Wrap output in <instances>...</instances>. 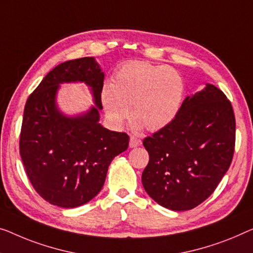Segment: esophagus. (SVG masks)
Instances as JSON below:
<instances>
[{
    "label": "esophagus",
    "instance_id": "obj_1",
    "mask_svg": "<svg viewBox=\"0 0 253 253\" xmlns=\"http://www.w3.org/2000/svg\"><path fill=\"white\" fill-rule=\"evenodd\" d=\"M142 145V141L135 136H130L129 138V148H137Z\"/></svg>",
    "mask_w": 253,
    "mask_h": 253
}]
</instances>
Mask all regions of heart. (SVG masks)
<instances>
[{"label": "heart", "instance_id": "1", "mask_svg": "<svg viewBox=\"0 0 253 253\" xmlns=\"http://www.w3.org/2000/svg\"><path fill=\"white\" fill-rule=\"evenodd\" d=\"M185 83L175 68L129 61L116 71L111 85L105 86L101 100L105 114L115 126L130 116L134 127L157 131L174 122L182 108Z\"/></svg>", "mask_w": 253, "mask_h": 253}]
</instances>
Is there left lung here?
<instances>
[{
  "instance_id": "8db88e82",
  "label": "left lung",
  "mask_w": 253,
  "mask_h": 253,
  "mask_svg": "<svg viewBox=\"0 0 253 253\" xmlns=\"http://www.w3.org/2000/svg\"><path fill=\"white\" fill-rule=\"evenodd\" d=\"M150 160L142 184L151 198L174 211L208 199L231 166L235 117L225 94L212 84L186 96L170 125L143 141Z\"/></svg>"
}]
</instances>
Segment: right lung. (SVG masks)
I'll list each match as a JSON object with an SVG mask.
<instances>
[{
    "label": "right lung",
    "mask_w": 253,
    "mask_h": 253,
    "mask_svg": "<svg viewBox=\"0 0 253 253\" xmlns=\"http://www.w3.org/2000/svg\"><path fill=\"white\" fill-rule=\"evenodd\" d=\"M104 74L93 56L56 66L30 94L20 133V156L26 172L44 200L61 208H76L102 190L109 165L128 148L126 133L99 123ZM63 82H84L94 105L86 113L67 116L56 104Z\"/></svg>",
    "instance_id": "add662e5"
}]
</instances>
